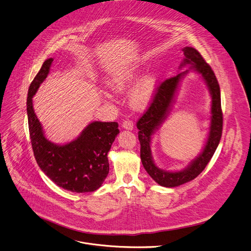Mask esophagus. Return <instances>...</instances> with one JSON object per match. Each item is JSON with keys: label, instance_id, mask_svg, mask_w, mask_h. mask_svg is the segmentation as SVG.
I'll list each match as a JSON object with an SVG mask.
<instances>
[{"label": "esophagus", "instance_id": "obj_1", "mask_svg": "<svg viewBox=\"0 0 251 251\" xmlns=\"http://www.w3.org/2000/svg\"><path fill=\"white\" fill-rule=\"evenodd\" d=\"M122 127H123L124 129H126V130H133L134 124H133V122H132L131 120L128 119V120H124V121H123Z\"/></svg>", "mask_w": 251, "mask_h": 251}]
</instances>
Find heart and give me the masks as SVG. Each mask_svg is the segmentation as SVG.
<instances>
[{
	"label": "heart",
	"mask_w": 251,
	"mask_h": 251,
	"mask_svg": "<svg viewBox=\"0 0 251 251\" xmlns=\"http://www.w3.org/2000/svg\"><path fill=\"white\" fill-rule=\"evenodd\" d=\"M136 70L129 69L114 75L110 80V87L115 92H122L135 78ZM157 88V76L151 72L137 83L130 95L131 105L138 110L146 108L152 100Z\"/></svg>",
	"instance_id": "heart-1"
}]
</instances>
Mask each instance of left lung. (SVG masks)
I'll list each match as a JSON object with an SVG mask.
<instances>
[{"label": "left lung", "instance_id": "1", "mask_svg": "<svg viewBox=\"0 0 251 251\" xmlns=\"http://www.w3.org/2000/svg\"><path fill=\"white\" fill-rule=\"evenodd\" d=\"M183 51L185 58L181 63L180 68L185 67L186 65H190V68L181 71L174 77L164 80L158 85L152 101L137 122V128L139 129L138 137L141 144L142 163L149 175L158 185L166 188H174L188 183L197 178L204 170L219 145L223 130L220 87L213 70L196 49L185 47ZM190 70L196 71L202 75L212 95V120L209 138L202 153L187 169L176 173L165 172L158 169L152 159L150 151L151 136L167 118L174 102L178 84Z\"/></svg>", "mask_w": 251, "mask_h": 251}]
</instances>
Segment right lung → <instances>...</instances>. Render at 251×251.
Returning a JSON list of instances; mask_svg holds the SVG:
<instances>
[{
  "label": "right lung",
  "instance_id": "obj_1",
  "mask_svg": "<svg viewBox=\"0 0 251 251\" xmlns=\"http://www.w3.org/2000/svg\"><path fill=\"white\" fill-rule=\"evenodd\" d=\"M52 60L44 61L28 90L27 115L34 156L41 170L58 187L73 193L94 192L108 174L107 153L119 133L118 123L95 121L70 143L50 142L34 112L32 98L47 78Z\"/></svg>",
  "mask_w": 251,
  "mask_h": 251
}]
</instances>
